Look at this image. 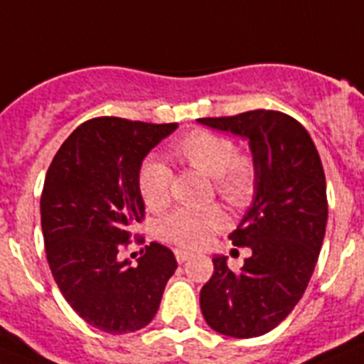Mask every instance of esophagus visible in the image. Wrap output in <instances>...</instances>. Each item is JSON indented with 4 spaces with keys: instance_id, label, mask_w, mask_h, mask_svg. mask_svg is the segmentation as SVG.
Masks as SVG:
<instances>
[{
    "instance_id": "esophagus-1",
    "label": "esophagus",
    "mask_w": 364,
    "mask_h": 364,
    "mask_svg": "<svg viewBox=\"0 0 364 364\" xmlns=\"http://www.w3.org/2000/svg\"><path fill=\"white\" fill-rule=\"evenodd\" d=\"M175 257H176V260L182 264V262H186V260H189V258L193 257V253H189V251H186V249H176Z\"/></svg>"
}]
</instances>
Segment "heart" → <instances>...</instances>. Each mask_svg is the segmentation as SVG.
<instances>
[{"instance_id":"b5f03b06","label":"heart","mask_w":364,"mask_h":364,"mask_svg":"<svg viewBox=\"0 0 364 364\" xmlns=\"http://www.w3.org/2000/svg\"><path fill=\"white\" fill-rule=\"evenodd\" d=\"M171 156L193 167L214 182L215 193L230 206H243L251 199L257 182L255 161L236 152L229 137L214 132L195 130L171 146ZM137 188L149 210H160L169 203L171 171L158 160L141 165ZM225 214L218 206L178 208L160 223V236L180 247H203L223 229Z\"/></svg>"}]
</instances>
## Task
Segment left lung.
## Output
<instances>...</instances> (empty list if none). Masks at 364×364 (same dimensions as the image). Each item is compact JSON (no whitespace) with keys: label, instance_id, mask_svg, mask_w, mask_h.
<instances>
[{"label":"left lung","instance_id":"obj_1","mask_svg":"<svg viewBox=\"0 0 364 364\" xmlns=\"http://www.w3.org/2000/svg\"><path fill=\"white\" fill-rule=\"evenodd\" d=\"M249 141L257 182L234 245L249 247L238 273L214 257L200 290V311L214 331L234 338L272 331L301 299L322 249L327 223L326 175L309 132L287 113L245 111L199 119Z\"/></svg>","mask_w":364,"mask_h":364}]
</instances>
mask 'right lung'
Masks as SVG:
<instances>
[{
    "mask_svg": "<svg viewBox=\"0 0 364 364\" xmlns=\"http://www.w3.org/2000/svg\"><path fill=\"white\" fill-rule=\"evenodd\" d=\"M176 128L96 117L68 135L46 173L41 225L48 264L68 305L100 331L149 326L178 268L173 251L156 242L137 264L122 258L145 218L141 164Z\"/></svg>",
    "mask_w": 364,
    "mask_h": 364,
    "instance_id": "obj_1",
    "label": "right lung"
}]
</instances>
